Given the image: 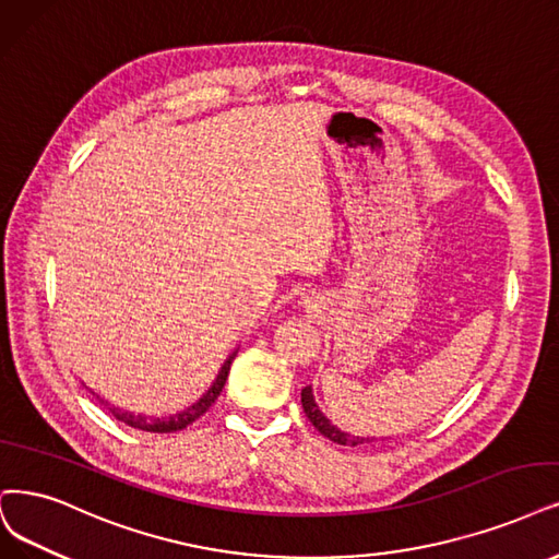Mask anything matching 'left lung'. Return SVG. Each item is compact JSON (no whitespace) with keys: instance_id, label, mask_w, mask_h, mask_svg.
<instances>
[{"instance_id":"1","label":"left lung","mask_w":559,"mask_h":559,"mask_svg":"<svg viewBox=\"0 0 559 559\" xmlns=\"http://www.w3.org/2000/svg\"><path fill=\"white\" fill-rule=\"evenodd\" d=\"M301 405H304V412H306V417L311 419V424L322 432L324 438H329L332 442H336V444H347V447H357V444H364V442H370V438H355V436H349V432H343L341 428H336L332 421H329L322 412H320V407H318V403H316V399H313V389L311 386H304L301 389Z\"/></svg>"}]
</instances>
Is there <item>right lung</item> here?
I'll return each instance as SVG.
<instances>
[{
	"label": "right lung",
	"mask_w": 559,
	"mask_h": 559,
	"mask_svg": "<svg viewBox=\"0 0 559 559\" xmlns=\"http://www.w3.org/2000/svg\"><path fill=\"white\" fill-rule=\"evenodd\" d=\"M235 357H237V353H233L230 357L225 359V364L221 366L218 376H216L214 384L210 386V391H206V394L198 403H193L191 407H186L183 412H179V415H173V417H142V415H133V412L119 409V407H108V409L112 412V417H117L123 424H129L131 428H140V430H147V432H177L186 426H191L195 419H200L204 412L214 405V401L221 396V391L225 386V380H227V373H230V366H233ZM100 403H106V401H100Z\"/></svg>",
	"instance_id": "obj_1"
}]
</instances>
